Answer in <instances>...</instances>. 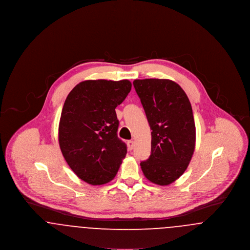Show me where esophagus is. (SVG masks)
I'll return each mask as SVG.
<instances>
[{
  "mask_svg": "<svg viewBox=\"0 0 250 250\" xmlns=\"http://www.w3.org/2000/svg\"><path fill=\"white\" fill-rule=\"evenodd\" d=\"M127 146H128L129 151L133 150V148H134V143H133L132 141H128V142H127Z\"/></svg>",
  "mask_w": 250,
  "mask_h": 250,
  "instance_id": "esophagus-1",
  "label": "esophagus"
}]
</instances>
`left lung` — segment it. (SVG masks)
Wrapping results in <instances>:
<instances>
[{"instance_id": "1", "label": "left lung", "mask_w": 250, "mask_h": 250, "mask_svg": "<svg viewBox=\"0 0 250 250\" xmlns=\"http://www.w3.org/2000/svg\"><path fill=\"white\" fill-rule=\"evenodd\" d=\"M133 85L152 130L151 155L141 162L143 174L155 185L167 186L185 172L195 150L190 101L169 80H135Z\"/></svg>"}]
</instances>
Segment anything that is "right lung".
Returning a JSON list of instances; mask_svg holds the SVG:
<instances>
[{
  "label": "right lung",
  "instance_id": "right-lung-1",
  "mask_svg": "<svg viewBox=\"0 0 250 250\" xmlns=\"http://www.w3.org/2000/svg\"><path fill=\"white\" fill-rule=\"evenodd\" d=\"M129 81H84L67 95L61 114L59 144L76 175L100 186L115 177L126 145L117 131L115 108L129 94Z\"/></svg>",
  "mask_w": 250,
  "mask_h": 250
}]
</instances>
